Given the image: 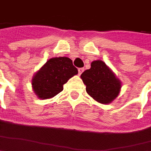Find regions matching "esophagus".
<instances>
[{
  "mask_svg": "<svg viewBox=\"0 0 151 151\" xmlns=\"http://www.w3.org/2000/svg\"><path fill=\"white\" fill-rule=\"evenodd\" d=\"M83 71H84V69H83V68H79V69H78V73H79V75H80V76H81V75L83 73Z\"/></svg>",
  "mask_w": 151,
  "mask_h": 151,
  "instance_id": "34e87169",
  "label": "esophagus"
}]
</instances>
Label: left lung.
Returning a JSON list of instances; mask_svg holds the SVG:
<instances>
[{"mask_svg":"<svg viewBox=\"0 0 151 151\" xmlns=\"http://www.w3.org/2000/svg\"><path fill=\"white\" fill-rule=\"evenodd\" d=\"M81 78L86 85L87 94L104 105L110 104L119 96L121 81L104 61H92L91 68L85 70Z\"/></svg>","mask_w":151,"mask_h":151,"instance_id":"obj_1","label":"left lung"}]
</instances>
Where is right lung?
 <instances>
[{
    "label": "right lung",
    "instance_id": "1",
    "mask_svg": "<svg viewBox=\"0 0 151 151\" xmlns=\"http://www.w3.org/2000/svg\"><path fill=\"white\" fill-rule=\"evenodd\" d=\"M77 74L68 57L50 58L33 76L32 90L39 99H50L62 91L64 84Z\"/></svg>",
    "mask_w": 151,
    "mask_h": 151
}]
</instances>
